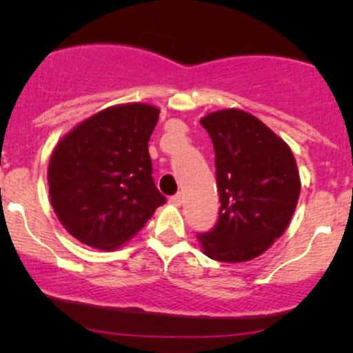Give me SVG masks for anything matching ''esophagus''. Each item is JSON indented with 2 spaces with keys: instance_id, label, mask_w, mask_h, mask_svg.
<instances>
[{
  "instance_id": "obj_1",
  "label": "esophagus",
  "mask_w": 353,
  "mask_h": 353,
  "mask_svg": "<svg viewBox=\"0 0 353 353\" xmlns=\"http://www.w3.org/2000/svg\"><path fill=\"white\" fill-rule=\"evenodd\" d=\"M169 202H171L172 205H176V208H179V205L182 204V196L181 194H176V196H172L171 199H169Z\"/></svg>"
}]
</instances>
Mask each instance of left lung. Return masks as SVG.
<instances>
[{
  "label": "left lung",
  "instance_id": "left-lung-1",
  "mask_svg": "<svg viewBox=\"0 0 353 353\" xmlns=\"http://www.w3.org/2000/svg\"><path fill=\"white\" fill-rule=\"evenodd\" d=\"M216 151L221 210L216 228L199 234L214 261L247 262L264 254L289 228L301 196V176L289 144L242 109L201 119Z\"/></svg>",
  "mask_w": 353,
  "mask_h": 353
}]
</instances>
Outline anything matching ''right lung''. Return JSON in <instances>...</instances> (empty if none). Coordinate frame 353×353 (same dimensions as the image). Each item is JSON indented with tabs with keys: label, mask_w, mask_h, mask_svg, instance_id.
I'll return each instance as SVG.
<instances>
[{
	"label": "right lung",
	"mask_w": 353,
	"mask_h": 353,
	"mask_svg": "<svg viewBox=\"0 0 353 353\" xmlns=\"http://www.w3.org/2000/svg\"><path fill=\"white\" fill-rule=\"evenodd\" d=\"M159 108L116 104L59 139L48 168L51 204L79 242L116 250L165 202L152 179L148 143Z\"/></svg>",
	"instance_id": "1"
}]
</instances>
